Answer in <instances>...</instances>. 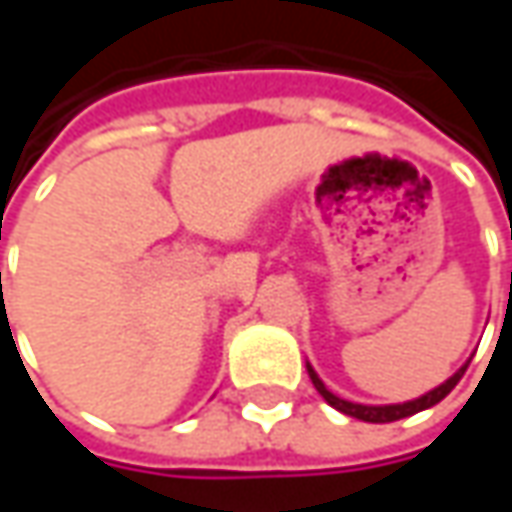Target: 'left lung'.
<instances>
[{
	"mask_svg": "<svg viewBox=\"0 0 512 512\" xmlns=\"http://www.w3.org/2000/svg\"><path fill=\"white\" fill-rule=\"evenodd\" d=\"M464 370H467V364L459 367L450 379L444 384H439L436 390H430V393H424L422 399H413V402H404V404H384V407H373V404H353L347 402V399H339V396H333L330 390L325 387V382L316 376V370L307 364V373H310V382L313 387L322 393V399H325L330 407H336V410H342L344 416H353V419H362V422H373V424H384V422H399L404 416H413V413H419V410H427V407H433V404H439L459 384V379L464 376Z\"/></svg>",
	"mask_w": 512,
	"mask_h": 512,
	"instance_id": "8db88e82",
	"label": "left lung"
}]
</instances>
